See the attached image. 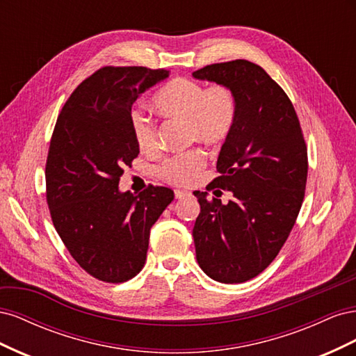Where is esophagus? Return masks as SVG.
<instances>
[{"instance_id":"esophagus-1","label":"esophagus","mask_w":356,"mask_h":356,"mask_svg":"<svg viewBox=\"0 0 356 356\" xmlns=\"http://www.w3.org/2000/svg\"><path fill=\"white\" fill-rule=\"evenodd\" d=\"M190 196V191H186V190H175V199H184Z\"/></svg>"}]
</instances>
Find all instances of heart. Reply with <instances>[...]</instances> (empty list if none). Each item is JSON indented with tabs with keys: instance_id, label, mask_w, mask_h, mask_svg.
Listing matches in <instances>:
<instances>
[{
	"instance_id": "1",
	"label": "heart",
	"mask_w": 356,
	"mask_h": 356,
	"mask_svg": "<svg viewBox=\"0 0 356 356\" xmlns=\"http://www.w3.org/2000/svg\"><path fill=\"white\" fill-rule=\"evenodd\" d=\"M153 102L166 117L186 120L187 141H202L220 145L227 139L238 120L239 104L234 90L227 84L208 86L187 77L168 81L156 92ZM131 131L141 152H153L157 147V131L152 118L141 110L131 113ZM207 165V154L200 148L166 159L157 168V175L174 186H187Z\"/></svg>"
}]
</instances>
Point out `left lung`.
I'll use <instances>...</instances> for the list:
<instances>
[{
	"mask_svg": "<svg viewBox=\"0 0 356 356\" xmlns=\"http://www.w3.org/2000/svg\"><path fill=\"white\" fill-rule=\"evenodd\" d=\"M193 77L227 84L239 104L238 120L217 161L209 190L233 199L222 204L195 191L200 213L193 229L196 258L213 281L241 284L260 275L293 230L307 181V147L293 102L255 63H212ZM208 188V187H207Z\"/></svg>",
	"mask_w": 356,
	"mask_h": 356,
	"instance_id": "8db88e82",
	"label": "left lung"
}]
</instances>
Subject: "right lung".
<instances>
[{"instance_id": "right-lung-1", "label": "right lung", "mask_w": 356, "mask_h": 356, "mask_svg": "<svg viewBox=\"0 0 356 356\" xmlns=\"http://www.w3.org/2000/svg\"><path fill=\"white\" fill-rule=\"evenodd\" d=\"M168 70L104 67L83 80L58 117L46 161L53 225L77 264L98 281L120 284L145 264L149 229L174 191L149 184L135 196L118 191L139 154L132 105Z\"/></svg>"}]
</instances>
